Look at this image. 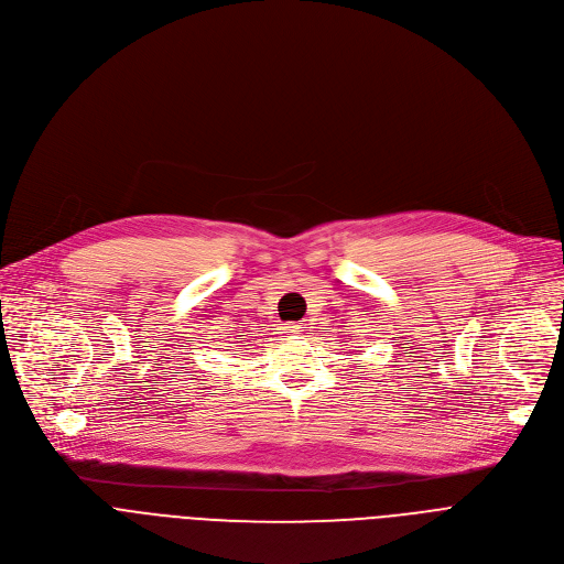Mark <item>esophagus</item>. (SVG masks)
Segmentation results:
<instances>
[{"label":"esophagus","instance_id":"obj_1","mask_svg":"<svg viewBox=\"0 0 564 564\" xmlns=\"http://www.w3.org/2000/svg\"><path fill=\"white\" fill-rule=\"evenodd\" d=\"M285 333H290V335H299V333H301V326H296V324H288V326H285Z\"/></svg>","mask_w":564,"mask_h":564}]
</instances>
